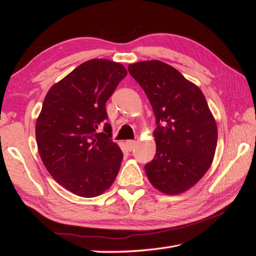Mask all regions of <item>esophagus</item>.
I'll use <instances>...</instances> for the list:
<instances>
[{
  "mask_svg": "<svg viewBox=\"0 0 256 256\" xmlns=\"http://www.w3.org/2000/svg\"><path fill=\"white\" fill-rule=\"evenodd\" d=\"M135 145H136V142H135V140H126V148L128 150H134Z\"/></svg>",
  "mask_w": 256,
  "mask_h": 256,
  "instance_id": "34e87169",
  "label": "esophagus"
}]
</instances>
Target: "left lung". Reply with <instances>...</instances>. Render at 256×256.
I'll return each mask as SVG.
<instances>
[{"label":"left lung","instance_id":"left-lung-1","mask_svg":"<svg viewBox=\"0 0 256 256\" xmlns=\"http://www.w3.org/2000/svg\"><path fill=\"white\" fill-rule=\"evenodd\" d=\"M153 108L156 154L145 165L148 180L160 192L177 194L204 177L211 166L218 130L197 86L160 60L128 64Z\"/></svg>","mask_w":256,"mask_h":256}]
</instances>
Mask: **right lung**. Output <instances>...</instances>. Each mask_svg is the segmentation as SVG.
I'll return each instance as SVG.
<instances>
[{
  "mask_svg": "<svg viewBox=\"0 0 256 256\" xmlns=\"http://www.w3.org/2000/svg\"><path fill=\"white\" fill-rule=\"evenodd\" d=\"M128 72L121 64L91 59L47 92L36 122L40 158L52 177L69 192L96 197L111 187L123 160L112 142L106 103Z\"/></svg>",
  "mask_w": 256,
  "mask_h": 256,
  "instance_id": "obj_1",
  "label": "right lung"
}]
</instances>
